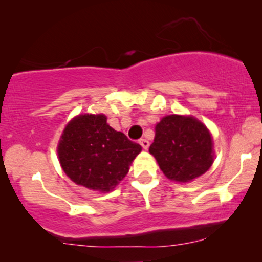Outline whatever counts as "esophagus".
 <instances>
[{
  "mask_svg": "<svg viewBox=\"0 0 262 262\" xmlns=\"http://www.w3.org/2000/svg\"><path fill=\"white\" fill-rule=\"evenodd\" d=\"M138 143L142 145L143 149L146 150V149L149 148V141H146L145 138H141V139H139V141H138Z\"/></svg>",
  "mask_w": 262,
  "mask_h": 262,
  "instance_id": "obj_1",
  "label": "esophagus"
}]
</instances>
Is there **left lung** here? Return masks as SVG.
<instances>
[{
	"label": "left lung",
	"mask_w": 262,
	"mask_h": 262,
	"mask_svg": "<svg viewBox=\"0 0 262 262\" xmlns=\"http://www.w3.org/2000/svg\"><path fill=\"white\" fill-rule=\"evenodd\" d=\"M155 131L149 151L168 179L191 181L212 166V138L194 118L167 116L156 125Z\"/></svg>",
	"instance_id": "1"
}]
</instances>
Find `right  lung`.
<instances>
[{
    "mask_svg": "<svg viewBox=\"0 0 262 262\" xmlns=\"http://www.w3.org/2000/svg\"><path fill=\"white\" fill-rule=\"evenodd\" d=\"M142 146L107 124L103 114H84L67 125L58 144L59 162L75 184L108 192L123 180Z\"/></svg>",
    "mask_w": 262,
    "mask_h": 262,
    "instance_id": "1",
    "label": "right lung"
}]
</instances>
